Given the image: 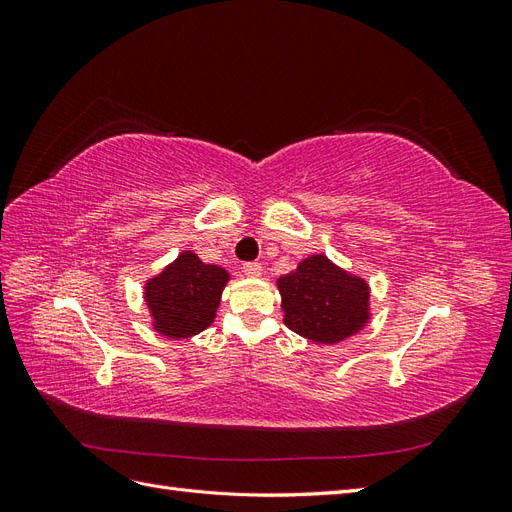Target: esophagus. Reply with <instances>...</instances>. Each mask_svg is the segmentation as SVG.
<instances>
[{
	"instance_id": "esophagus-1",
	"label": "esophagus",
	"mask_w": 512,
	"mask_h": 512,
	"mask_svg": "<svg viewBox=\"0 0 512 512\" xmlns=\"http://www.w3.org/2000/svg\"><path fill=\"white\" fill-rule=\"evenodd\" d=\"M243 273L250 275V277H258L262 273V265H260V262H245Z\"/></svg>"
}]
</instances>
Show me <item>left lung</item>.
Here are the masks:
<instances>
[{
	"instance_id": "obj_1",
	"label": "left lung",
	"mask_w": 512,
	"mask_h": 512,
	"mask_svg": "<svg viewBox=\"0 0 512 512\" xmlns=\"http://www.w3.org/2000/svg\"><path fill=\"white\" fill-rule=\"evenodd\" d=\"M277 288L286 327L312 342L337 344L367 322V284L337 269L327 256L303 260L297 271L277 280Z\"/></svg>"
}]
</instances>
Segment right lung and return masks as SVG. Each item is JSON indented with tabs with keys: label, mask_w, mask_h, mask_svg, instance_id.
<instances>
[{
	"label": "right lung",
	"mask_w": 512,
	"mask_h": 512,
	"mask_svg": "<svg viewBox=\"0 0 512 512\" xmlns=\"http://www.w3.org/2000/svg\"><path fill=\"white\" fill-rule=\"evenodd\" d=\"M228 273L183 252L147 284V305L156 329L168 337H190L207 329L220 305Z\"/></svg>",
	"instance_id": "add662e5"
}]
</instances>
